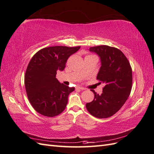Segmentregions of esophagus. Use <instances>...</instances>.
Returning a JSON list of instances; mask_svg holds the SVG:
<instances>
[{
	"mask_svg": "<svg viewBox=\"0 0 154 154\" xmlns=\"http://www.w3.org/2000/svg\"><path fill=\"white\" fill-rule=\"evenodd\" d=\"M76 88L79 89V90H85V88L82 87H80V86H77Z\"/></svg>",
	"mask_w": 154,
	"mask_h": 154,
	"instance_id": "obj_1",
	"label": "esophagus"
}]
</instances>
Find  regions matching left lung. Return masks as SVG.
Returning a JSON list of instances; mask_svg holds the SVG:
<instances>
[{
  "instance_id": "left-lung-1",
  "label": "left lung",
  "mask_w": 154,
  "mask_h": 154,
  "mask_svg": "<svg viewBox=\"0 0 154 154\" xmlns=\"http://www.w3.org/2000/svg\"><path fill=\"white\" fill-rule=\"evenodd\" d=\"M89 51L100 57L101 67L96 79L105 86L101 94L91 90L94 98L87 103L86 108L94 117L107 118L117 113L129 96L133 83L132 69L126 56L116 48L101 45L91 47Z\"/></svg>"
}]
</instances>
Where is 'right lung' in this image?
<instances>
[{
    "mask_svg": "<svg viewBox=\"0 0 154 154\" xmlns=\"http://www.w3.org/2000/svg\"><path fill=\"white\" fill-rule=\"evenodd\" d=\"M80 48L51 46L40 50L30 60L25 75V87L31 106L41 115L52 117L65 109L68 96L75 88L60 83L56 75Z\"/></svg>",
    "mask_w": 154,
    "mask_h": 154,
    "instance_id": "right-lung-1",
    "label": "right lung"
}]
</instances>
